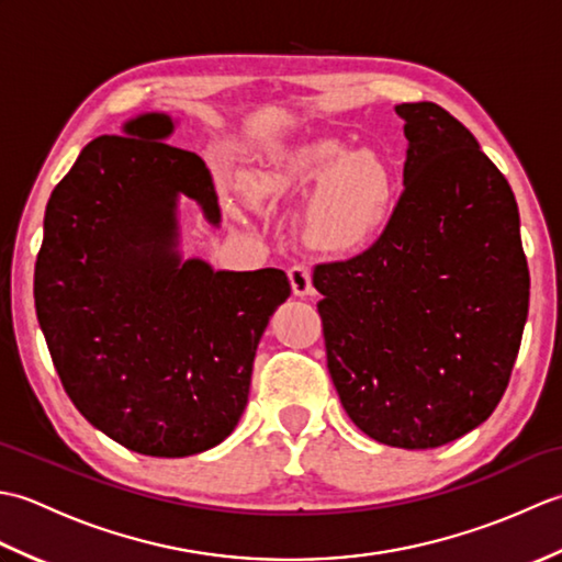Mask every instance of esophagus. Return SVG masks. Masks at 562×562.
<instances>
[{"instance_id": "obj_1", "label": "esophagus", "mask_w": 562, "mask_h": 562, "mask_svg": "<svg viewBox=\"0 0 562 562\" xmlns=\"http://www.w3.org/2000/svg\"><path fill=\"white\" fill-rule=\"evenodd\" d=\"M290 284H292V292L296 296H308L314 292V284H312V270L304 262H296V266L290 268Z\"/></svg>"}]
</instances>
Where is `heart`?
Segmentation results:
<instances>
[{
  "mask_svg": "<svg viewBox=\"0 0 562 562\" xmlns=\"http://www.w3.org/2000/svg\"><path fill=\"white\" fill-rule=\"evenodd\" d=\"M256 195H312L306 236L316 248L348 254L384 226L393 202V171L372 149L350 151L324 137L278 149L250 178Z\"/></svg>",
  "mask_w": 562,
  "mask_h": 562,
  "instance_id": "1",
  "label": "heart"
}]
</instances>
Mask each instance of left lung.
<instances>
[{
	"mask_svg": "<svg viewBox=\"0 0 562 562\" xmlns=\"http://www.w3.org/2000/svg\"><path fill=\"white\" fill-rule=\"evenodd\" d=\"M405 190L384 234L314 288L345 413L389 447L435 449L497 408L529 314L507 178L441 105L401 103Z\"/></svg>",
	"mask_w": 562,
	"mask_h": 562,
	"instance_id": "8db88e82",
	"label": "left lung"
}]
</instances>
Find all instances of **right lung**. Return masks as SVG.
Instances as JSON below:
<instances>
[{
  "label": "right lung",
  "mask_w": 562,
  "mask_h": 562,
  "mask_svg": "<svg viewBox=\"0 0 562 562\" xmlns=\"http://www.w3.org/2000/svg\"><path fill=\"white\" fill-rule=\"evenodd\" d=\"M81 149L45 207L35 314L77 411L145 457L217 447L248 403L258 340L292 292L278 268L212 270L178 254V198L220 224L198 154L147 113Z\"/></svg>",
  "instance_id": "right-lung-1"
}]
</instances>
